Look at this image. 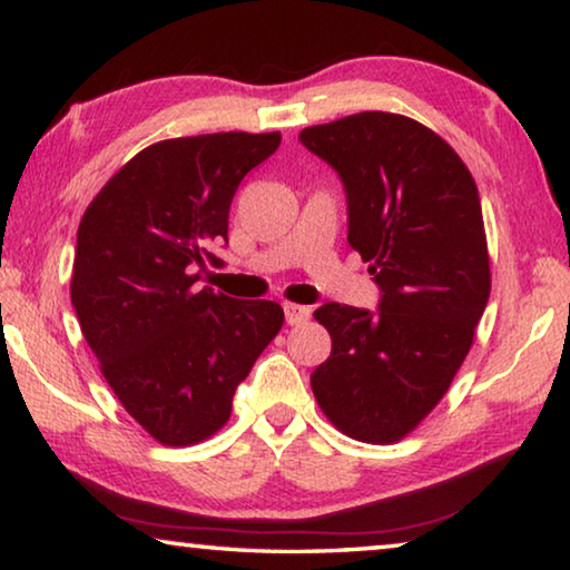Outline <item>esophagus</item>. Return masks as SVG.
I'll use <instances>...</instances> for the list:
<instances>
[{
    "label": "esophagus",
    "instance_id": "esophagus-1",
    "mask_svg": "<svg viewBox=\"0 0 570 570\" xmlns=\"http://www.w3.org/2000/svg\"><path fill=\"white\" fill-rule=\"evenodd\" d=\"M284 316H286L288 326H298V324H304L308 316H312V308L298 306V304H284Z\"/></svg>",
    "mask_w": 570,
    "mask_h": 570
}]
</instances>
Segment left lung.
<instances>
[{
  "label": "left lung",
  "mask_w": 570,
  "mask_h": 570,
  "mask_svg": "<svg viewBox=\"0 0 570 570\" xmlns=\"http://www.w3.org/2000/svg\"><path fill=\"white\" fill-rule=\"evenodd\" d=\"M346 193V240L380 286L377 312L330 302L332 354L312 372L326 417L362 442H397L448 392L490 296L478 186L438 132L356 112L298 132Z\"/></svg>",
  "instance_id": "8db88e82"
}]
</instances>
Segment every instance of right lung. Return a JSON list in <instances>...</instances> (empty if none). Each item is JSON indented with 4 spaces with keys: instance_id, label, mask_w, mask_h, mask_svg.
Returning a JSON list of instances; mask_svg holds the SVG:
<instances>
[{
    "instance_id": "1",
    "label": "right lung",
    "mask_w": 570,
    "mask_h": 570,
    "mask_svg": "<svg viewBox=\"0 0 570 570\" xmlns=\"http://www.w3.org/2000/svg\"><path fill=\"white\" fill-rule=\"evenodd\" d=\"M278 142V132L160 140L105 183L77 228V322L115 397L163 445L224 428L284 324L276 302L198 286L208 266H224L214 246L228 244L238 183Z\"/></svg>"
}]
</instances>
